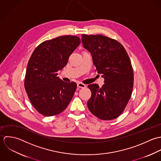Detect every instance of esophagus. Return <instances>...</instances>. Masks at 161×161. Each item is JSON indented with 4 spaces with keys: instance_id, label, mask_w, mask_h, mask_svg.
Segmentation results:
<instances>
[{
    "instance_id": "esophagus-1",
    "label": "esophagus",
    "mask_w": 161,
    "mask_h": 161,
    "mask_svg": "<svg viewBox=\"0 0 161 161\" xmlns=\"http://www.w3.org/2000/svg\"><path fill=\"white\" fill-rule=\"evenodd\" d=\"M77 86L79 88H86V85L82 83H77Z\"/></svg>"
}]
</instances>
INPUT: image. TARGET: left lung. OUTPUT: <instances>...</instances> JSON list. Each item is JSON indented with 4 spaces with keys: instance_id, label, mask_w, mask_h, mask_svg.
Returning <instances> with one entry per match:
<instances>
[{
    "instance_id": "left-lung-1",
    "label": "left lung",
    "mask_w": 161,
    "mask_h": 161,
    "mask_svg": "<svg viewBox=\"0 0 161 161\" xmlns=\"http://www.w3.org/2000/svg\"><path fill=\"white\" fill-rule=\"evenodd\" d=\"M83 47L92 55L95 71L104 84L88 86L92 97L87 105L98 118L111 120L125 110L131 97L134 75L128 55L118 41L101 35H81Z\"/></svg>"
}]
</instances>
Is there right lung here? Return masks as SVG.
<instances>
[{
	"instance_id": "obj_1",
	"label": "right lung",
	"mask_w": 161,
	"mask_h": 161,
	"mask_svg": "<svg viewBox=\"0 0 161 161\" xmlns=\"http://www.w3.org/2000/svg\"><path fill=\"white\" fill-rule=\"evenodd\" d=\"M78 36H61L40 43L27 64L25 89L33 107L45 116L57 115L67 107L76 89L57 76L70 55L80 44Z\"/></svg>"
}]
</instances>
